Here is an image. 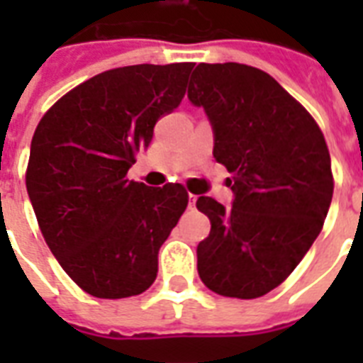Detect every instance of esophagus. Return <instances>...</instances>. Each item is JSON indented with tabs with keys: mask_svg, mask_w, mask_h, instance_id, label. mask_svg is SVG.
I'll list each match as a JSON object with an SVG mask.
<instances>
[{
	"mask_svg": "<svg viewBox=\"0 0 363 363\" xmlns=\"http://www.w3.org/2000/svg\"><path fill=\"white\" fill-rule=\"evenodd\" d=\"M196 199H198V196L188 194V207H190V209H194V207H196Z\"/></svg>",
	"mask_w": 363,
	"mask_h": 363,
	"instance_id": "esophagus-1",
	"label": "esophagus"
}]
</instances>
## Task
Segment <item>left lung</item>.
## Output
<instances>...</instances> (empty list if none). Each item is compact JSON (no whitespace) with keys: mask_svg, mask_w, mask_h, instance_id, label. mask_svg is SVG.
Wrapping results in <instances>:
<instances>
[{"mask_svg":"<svg viewBox=\"0 0 363 363\" xmlns=\"http://www.w3.org/2000/svg\"><path fill=\"white\" fill-rule=\"evenodd\" d=\"M188 99L209 118L213 156L232 173V207L209 196L198 245L203 284L226 298L265 296L286 279L318 238L333 196L332 162L313 116L265 71L199 64Z\"/></svg>","mask_w":363,"mask_h":363,"instance_id":"left-lung-1","label":"left lung"}]
</instances>
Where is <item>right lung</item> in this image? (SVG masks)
Instances as JSON below:
<instances>
[{
    "instance_id": "right-lung-1",
    "label": "right lung",
    "mask_w": 363,
    "mask_h": 363,
    "mask_svg": "<svg viewBox=\"0 0 363 363\" xmlns=\"http://www.w3.org/2000/svg\"><path fill=\"white\" fill-rule=\"evenodd\" d=\"M194 64H139L82 82L47 111L26 188L50 252L94 298L143 294L158 250L188 205L182 184L128 179L154 124L179 107Z\"/></svg>"
}]
</instances>
